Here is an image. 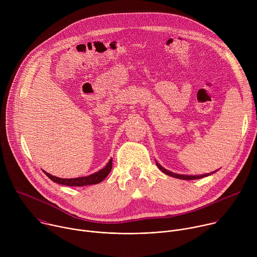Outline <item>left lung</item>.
<instances>
[{"instance_id":"obj_1","label":"left lung","mask_w":257,"mask_h":257,"mask_svg":"<svg viewBox=\"0 0 257 257\" xmlns=\"http://www.w3.org/2000/svg\"><path fill=\"white\" fill-rule=\"evenodd\" d=\"M156 164L158 166V168L165 174L171 176V177H174V178H178V179H182V180H195V179H199V178H203V177H206L208 175H210V173H206V174H201V175H189V174H180V173H177V172H174V171H170L169 169H166L165 167H163L157 160H156ZM211 173H214V172H211Z\"/></svg>"}]
</instances>
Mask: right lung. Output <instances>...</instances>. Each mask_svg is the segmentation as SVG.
<instances>
[{"instance_id": "1", "label": "right lung", "mask_w": 257, "mask_h": 257, "mask_svg": "<svg viewBox=\"0 0 257 257\" xmlns=\"http://www.w3.org/2000/svg\"><path fill=\"white\" fill-rule=\"evenodd\" d=\"M112 159H109L108 162L98 171L87 175V176H82V177H75V178H60L56 177L46 171L45 174L53 181L56 183H59V184L62 185H67V186H86V185H92V184H97V183L101 182L104 180V178L108 175V173L112 170Z\"/></svg>"}]
</instances>
